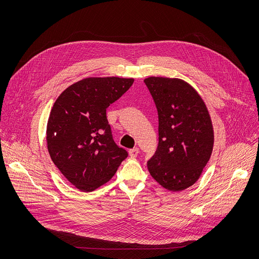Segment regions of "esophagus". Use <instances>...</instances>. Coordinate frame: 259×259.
Masks as SVG:
<instances>
[{"instance_id": "esophagus-1", "label": "esophagus", "mask_w": 259, "mask_h": 259, "mask_svg": "<svg viewBox=\"0 0 259 259\" xmlns=\"http://www.w3.org/2000/svg\"><path fill=\"white\" fill-rule=\"evenodd\" d=\"M138 153H139V151H138L137 147H134V149L129 150V156H130L131 158H136L137 155H138Z\"/></svg>"}]
</instances>
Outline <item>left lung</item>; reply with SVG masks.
Listing matches in <instances>:
<instances>
[{"label":"left lung","mask_w":259,"mask_h":259,"mask_svg":"<svg viewBox=\"0 0 259 259\" xmlns=\"http://www.w3.org/2000/svg\"><path fill=\"white\" fill-rule=\"evenodd\" d=\"M159 116V144L147 161L156 181L172 192L199 179L213 150L214 133L207 106L199 93L180 79H144Z\"/></svg>","instance_id":"1"}]
</instances>
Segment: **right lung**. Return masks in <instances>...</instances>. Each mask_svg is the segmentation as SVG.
Masks as SVG:
<instances>
[{
  "label": "right lung",
  "instance_id": "obj_1",
  "mask_svg": "<svg viewBox=\"0 0 259 259\" xmlns=\"http://www.w3.org/2000/svg\"><path fill=\"white\" fill-rule=\"evenodd\" d=\"M133 82L86 78L66 88L53 104L46 132L48 152L64 177L82 192L107 182L128 157L113 139L106 108Z\"/></svg>",
  "mask_w": 259,
  "mask_h": 259
}]
</instances>
